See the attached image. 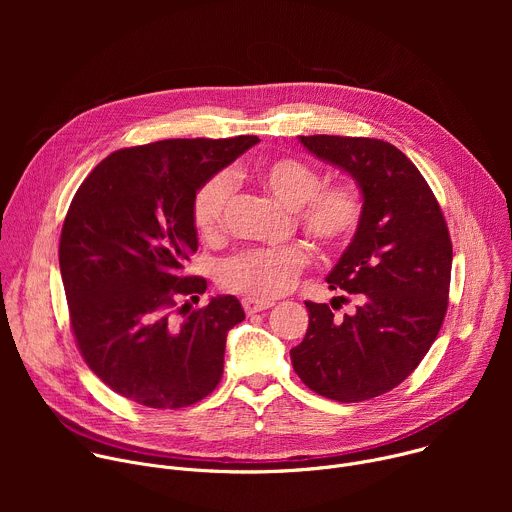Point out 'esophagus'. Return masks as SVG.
<instances>
[{"instance_id": "34e87169", "label": "esophagus", "mask_w": 512, "mask_h": 512, "mask_svg": "<svg viewBox=\"0 0 512 512\" xmlns=\"http://www.w3.org/2000/svg\"><path fill=\"white\" fill-rule=\"evenodd\" d=\"M273 306V302H255V300H251V298H245L243 300V308H245V312L249 314V316H253V314H257V312H263V310H267V308H271Z\"/></svg>"}]
</instances>
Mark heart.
<instances>
[{"instance_id": "obj_1", "label": "heart", "mask_w": 512, "mask_h": 512, "mask_svg": "<svg viewBox=\"0 0 512 512\" xmlns=\"http://www.w3.org/2000/svg\"><path fill=\"white\" fill-rule=\"evenodd\" d=\"M255 176L281 204L296 208L298 225L324 249L346 245L362 221L364 198L356 184L322 186V174L298 158L265 160L257 166ZM231 190L233 182L225 174L208 178L198 188L192 221L204 239L221 233ZM308 263L310 253L304 245L251 249L223 263L221 281L255 302H269L289 291Z\"/></svg>"}]
</instances>
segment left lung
Here are the masks:
<instances>
[{
	"instance_id": "left-lung-1",
	"label": "left lung",
	"mask_w": 512,
	"mask_h": 512,
	"mask_svg": "<svg viewBox=\"0 0 512 512\" xmlns=\"http://www.w3.org/2000/svg\"><path fill=\"white\" fill-rule=\"evenodd\" d=\"M300 141L354 178L364 214L326 277L332 289L354 294L356 310L334 318L328 304L306 302L310 324L289 352L291 364L322 397L367 401L403 383L442 328L452 273L448 225L429 184L395 145L342 135Z\"/></svg>"
}]
</instances>
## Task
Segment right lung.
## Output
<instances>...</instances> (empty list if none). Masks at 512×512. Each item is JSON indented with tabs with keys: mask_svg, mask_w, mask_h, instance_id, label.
<instances>
[{
	"mask_svg": "<svg viewBox=\"0 0 512 512\" xmlns=\"http://www.w3.org/2000/svg\"><path fill=\"white\" fill-rule=\"evenodd\" d=\"M257 141L164 139L117 150L72 198L58 247L70 326L89 369L121 397L180 409L221 383L227 332L245 312L235 296H216L184 314L206 291L204 277L184 273L198 249L192 202Z\"/></svg>",
	"mask_w": 512,
	"mask_h": 512,
	"instance_id": "1",
	"label": "right lung"
}]
</instances>
